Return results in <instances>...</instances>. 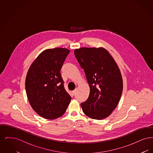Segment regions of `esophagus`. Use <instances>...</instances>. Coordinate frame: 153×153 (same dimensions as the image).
Returning a JSON list of instances; mask_svg holds the SVG:
<instances>
[{"instance_id": "1", "label": "esophagus", "mask_w": 153, "mask_h": 153, "mask_svg": "<svg viewBox=\"0 0 153 153\" xmlns=\"http://www.w3.org/2000/svg\"><path fill=\"white\" fill-rule=\"evenodd\" d=\"M76 89H74V91H72V94H73V95H76Z\"/></svg>"}]
</instances>
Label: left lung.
Listing matches in <instances>:
<instances>
[{
	"instance_id": "8db88e82",
	"label": "left lung",
	"mask_w": 153,
	"mask_h": 153,
	"mask_svg": "<svg viewBox=\"0 0 153 153\" xmlns=\"http://www.w3.org/2000/svg\"><path fill=\"white\" fill-rule=\"evenodd\" d=\"M74 53L90 88L87 100L81 104L84 113L97 120L109 117L119 102L123 87L115 61L102 47H83L75 49Z\"/></svg>"
}]
</instances>
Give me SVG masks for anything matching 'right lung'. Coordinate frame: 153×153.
<instances>
[{"label":"right lung","instance_id":"obj_1","mask_svg":"<svg viewBox=\"0 0 153 153\" xmlns=\"http://www.w3.org/2000/svg\"><path fill=\"white\" fill-rule=\"evenodd\" d=\"M69 52L61 48L46 49L38 56L27 73L25 88L30 104L45 119L62 116L71 100L60 73Z\"/></svg>","mask_w":153,"mask_h":153}]
</instances>
